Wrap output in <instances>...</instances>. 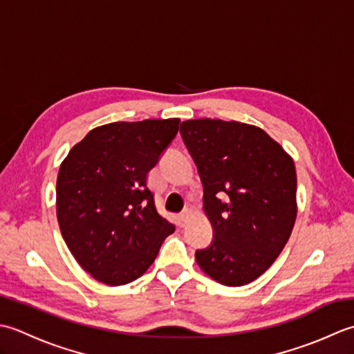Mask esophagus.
Instances as JSON below:
<instances>
[{
  "label": "esophagus",
  "instance_id": "34e87169",
  "mask_svg": "<svg viewBox=\"0 0 354 354\" xmlns=\"http://www.w3.org/2000/svg\"><path fill=\"white\" fill-rule=\"evenodd\" d=\"M189 215H191L189 209H185V211L178 215V225L180 226H185L186 223H187V218H189Z\"/></svg>",
  "mask_w": 354,
  "mask_h": 354
}]
</instances>
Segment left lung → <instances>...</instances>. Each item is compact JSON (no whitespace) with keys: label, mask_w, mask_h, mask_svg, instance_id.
<instances>
[{"label":"left lung","mask_w":354,"mask_h":354,"mask_svg":"<svg viewBox=\"0 0 354 354\" xmlns=\"http://www.w3.org/2000/svg\"><path fill=\"white\" fill-rule=\"evenodd\" d=\"M203 183V211L212 244L196 252L200 269L229 287L249 284L268 270L297 220L293 158L255 125L194 119L180 127Z\"/></svg>","instance_id":"1"}]
</instances>
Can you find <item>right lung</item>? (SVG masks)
<instances>
[{
  "mask_svg": "<svg viewBox=\"0 0 354 354\" xmlns=\"http://www.w3.org/2000/svg\"><path fill=\"white\" fill-rule=\"evenodd\" d=\"M180 119L100 125L70 149L56 180V217L71 255L108 286L142 277L176 227L157 212L148 172Z\"/></svg>",
  "mask_w": 354,
  "mask_h": 354,
  "instance_id": "1",
  "label": "right lung"
}]
</instances>
